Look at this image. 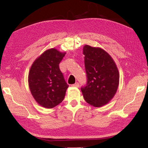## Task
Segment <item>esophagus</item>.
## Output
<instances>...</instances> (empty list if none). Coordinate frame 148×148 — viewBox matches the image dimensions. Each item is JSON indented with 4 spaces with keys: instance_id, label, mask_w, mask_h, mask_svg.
<instances>
[{
    "instance_id": "1",
    "label": "esophagus",
    "mask_w": 148,
    "mask_h": 148,
    "mask_svg": "<svg viewBox=\"0 0 148 148\" xmlns=\"http://www.w3.org/2000/svg\"><path fill=\"white\" fill-rule=\"evenodd\" d=\"M72 86H74V87H79V83H76L75 84H72Z\"/></svg>"
}]
</instances>
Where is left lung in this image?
I'll use <instances>...</instances> for the list:
<instances>
[{
  "instance_id": "obj_1",
  "label": "left lung",
  "mask_w": 148,
  "mask_h": 148,
  "mask_svg": "<svg viewBox=\"0 0 148 148\" xmlns=\"http://www.w3.org/2000/svg\"><path fill=\"white\" fill-rule=\"evenodd\" d=\"M86 86L81 88L85 101L94 107L107 104L117 92L119 74L114 61L100 48L83 47Z\"/></svg>"
}]
</instances>
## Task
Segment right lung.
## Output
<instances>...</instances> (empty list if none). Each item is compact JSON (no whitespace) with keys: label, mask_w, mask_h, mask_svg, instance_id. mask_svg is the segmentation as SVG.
Instances as JSON below:
<instances>
[{"label":"right lung","mask_w":148,"mask_h":148,"mask_svg":"<svg viewBox=\"0 0 148 148\" xmlns=\"http://www.w3.org/2000/svg\"><path fill=\"white\" fill-rule=\"evenodd\" d=\"M66 53L51 48L39 56L31 66L29 86L36 101L45 108H53L64 99L69 85L59 64Z\"/></svg>","instance_id":"add662e5"}]
</instances>
